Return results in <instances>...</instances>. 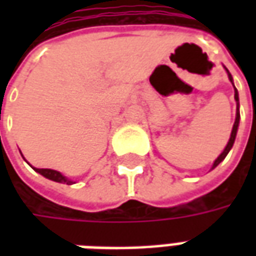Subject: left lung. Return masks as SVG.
<instances>
[{
  "label": "left lung",
  "instance_id": "left-lung-1",
  "mask_svg": "<svg viewBox=\"0 0 256 256\" xmlns=\"http://www.w3.org/2000/svg\"><path fill=\"white\" fill-rule=\"evenodd\" d=\"M226 71H228V70H226ZM228 74H229V71H228ZM229 79H230V82L233 84V79H232L230 74H229ZM234 98H236V101H237V112H236V120H234V124H233V128H232L230 138H229V142H228V145L225 146L224 152H222V154H220V155L216 158V160L214 162V164H212V168L218 166L220 162L225 159L226 155L229 154V150H232V146H233V144H234V138H236V134H237V128H238V122H240V111H238V93H237L236 88H234Z\"/></svg>",
  "mask_w": 256,
  "mask_h": 256
}]
</instances>
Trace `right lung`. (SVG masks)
Here are the masks:
<instances>
[{"mask_svg":"<svg viewBox=\"0 0 256 256\" xmlns=\"http://www.w3.org/2000/svg\"><path fill=\"white\" fill-rule=\"evenodd\" d=\"M36 172H40L41 176L44 177L49 178V180H52V181H56V182H67L68 185H71L72 181H70L67 178L62 176L60 172H56V170H50V168H36V167H32Z\"/></svg>","mask_w":256,"mask_h":256,"instance_id":"right-lung-1","label":"right lung"}]
</instances>
